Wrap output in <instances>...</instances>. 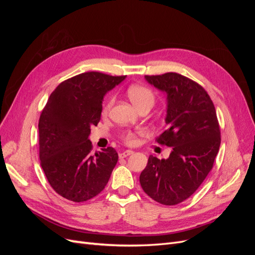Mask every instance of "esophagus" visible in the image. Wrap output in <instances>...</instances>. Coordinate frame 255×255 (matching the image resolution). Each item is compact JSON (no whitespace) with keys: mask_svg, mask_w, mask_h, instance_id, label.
Wrapping results in <instances>:
<instances>
[{"mask_svg":"<svg viewBox=\"0 0 255 255\" xmlns=\"http://www.w3.org/2000/svg\"><path fill=\"white\" fill-rule=\"evenodd\" d=\"M132 154H133L132 150H126V151L119 153V157L120 158H125V157H128L129 155H132Z\"/></svg>","mask_w":255,"mask_h":255,"instance_id":"34e87169","label":"esophagus"}]
</instances>
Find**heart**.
Returning a JSON list of instances; mask_svg holds the SVG:
<instances>
[{
	"label": "heart",
	"mask_w": 255,
	"mask_h": 255,
	"mask_svg": "<svg viewBox=\"0 0 255 255\" xmlns=\"http://www.w3.org/2000/svg\"><path fill=\"white\" fill-rule=\"evenodd\" d=\"M128 96L138 110L142 109L144 106L152 107L154 104V100H155L153 91L148 87L141 86V85H133V86H130L128 89ZM113 103L114 97L111 96L107 98L103 104L102 113H109ZM121 138L127 144H134L136 141V134L132 132V130H125V132H122L121 134Z\"/></svg>",
	"instance_id": "1"
}]
</instances>
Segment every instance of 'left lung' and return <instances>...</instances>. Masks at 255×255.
<instances>
[{
  "label": "left lung",
  "instance_id": "8db88e82",
  "mask_svg": "<svg viewBox=\"0 0 255 255\" xmlns=\"http://www.w3.org/2000/svg\"><path fill=\"white\" fill-rule=\"evenodd\" d=\"M145 80L167 94V129L156 141L172 151L167 159L150 155L139 181L154 201L175 205L194 194L212 170L221 141L217 114L205 89L186 76L167 72Z\"/></svg>",
  "mask_w": 255,
  "mask_h": 255
}]
</instances>
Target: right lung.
<instances>
[{
  "label": "right lung",
  "mask_w": 255,
  "mask_h": 255,
  "mask_svg": "<svg viewBox=\"0 0 255 255\" xmlns=\"http://www.w3.org/2000/svg\"><path fill=\"white\" fill-rule=\"evenodd\" d=\"M126 79L98 71L61 82L43 107L39 119V158L51 187L73 202L101 192L118 161L112 146L92 154L90 128L101 119L107 91Z\"/></svg>",
  "instance_id": "right-lung-1"
}]
</instances>
